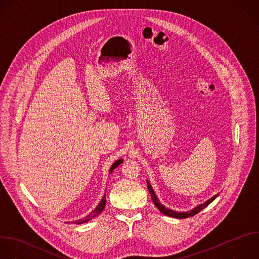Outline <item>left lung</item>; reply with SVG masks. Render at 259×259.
Returning a JSON list of instances; mask_svg holds the SVG:
<instances>
[{"label": "left lung", "instance_id": "left-lung-1", "mask_svg": "<svg viewBox=\"0 0 259 259\" xmlns=\"http://www.w3.org/2000/svg\"><path fill=\"white\" fill-rule=\"evenodd\" d=\"M146 183H147V188H148V191L150 193V196H151V199H152V202L154 203V205L157 207V209L162 212L164 215L166 217H169V218H175V219H187V218H190V217H193L195 215L196 213H198L199 211H201L203 208H205L208 204H210L218 196L219 194H215L214 196H212L211 198H209L208 200H206L204 203L202 204H199L197 206H195L194 208H192L191 210H188V211H176V210H173L170 208H167L165 207L163 204L160 203V201L158 200L154 190L152 189L150 183L148 180H146Z\"/></svg>", "mask_w": 259, "mask_h": 259}]
</instances>
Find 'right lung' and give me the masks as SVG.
I'll list each match as a JSON object with an SVG mask.
<instances>
[{
  "mask_svg": "<svg viewBox=\"0 0 259 259\" xmlns=\"http://www.w3.org/2000/svg\"><path fill=\"white\" fill-rule=\"evenodd\" d=\"M123 160L124 159H118V160H116L112 165H111V167H110V170H109V174H111L112 171L119 165V164H121L122 162H123ZM106 202H107V200H106V193H105V195L103 196V198H102V200L100 201V203L97 205V207L90 213V214H88L86 215L85 218H83V219H80V220H77V221H75V222H72V223H74V224H78V225H81V224H84V223H88V222H90L91 220H93V219H95V218H97L103 210H104V208H105V206H106Z\"/></svg>",
  "mask_w": 259,
  "mask_h": 259,
  "instance_id": "1",
  "label": "right lung"
}]
</instances>
